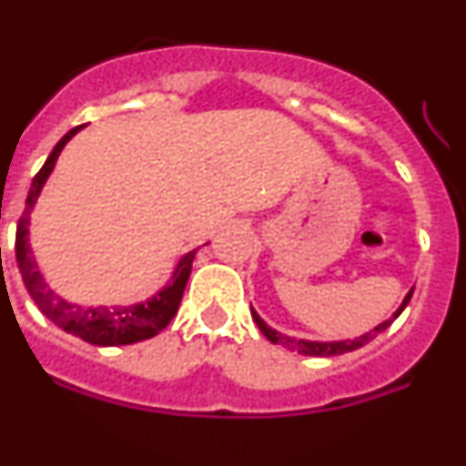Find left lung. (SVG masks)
Instances as JSON below:
<instances>
[{
  "instance_id": "obj_1",
  "label": "left lung",
  "mask_w": 466,
  "mask_h": 466,
  "mask_svg": "<svg viewBox=\"0 0 466 466\" xmlns=\"http://www.w3.org/2000/svg\"><path fill=\"white\" fill-rule=\"evenodd\" d=\"M412 293H414V287L410 289L408 296L403 298V302H400L399 309H396L394 314L390 316V319L382 320L380 325H376L373 329H369V332L360 334V337H355V339H339V341H309V339L289 337V334H282V332H278V329L270 328V325H266V320L261 319V316L257 314L252 307H250V311H252V319H255L257 328L261 329V334H264V337L268 339L270 343H279L282 348H287V350H293V353H298V355H309V358H332V355H343V353H350V350H358V348H362L364 343H369L371 339H376L378 334L385 332V329L390 328V325L394 323L396 319H399L400 311L408 307Z\"/></svg>"
}]
</instances>
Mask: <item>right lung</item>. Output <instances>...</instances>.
Returning <instances> with one entry per match:
<instances>
[{
	"instance_id": "obj_1",
	"label": "right lung",
	"mask_w": 466,
	"mask_h": 466,
	"mask_svg": "<svg viewBox=\"0 0 466 466\" xmlns=\"http://www.w3.org/2000/svg\"><path fill=\"white\" fill-rule=\"evenodd\" d=\"M81 127H84V125H81ZM81 127L70 129V132H67L66 137L54 146L52 155L47 157L43 168L38 170V175H35L34 182H31L29 196H26L25 214H22L20 223H17V232H15L17 268H20L26 291H29V296L34 298L38 309L43 311L54 325L66 329V332L75 334V337L84 339V341L93 343V346H127V343L146 341V339H152L155 334H159L161 329L173 320V316L177 314L179 302H182V296H184V289H187V282H188V275H191V264H193V257H196V250L187 252V255L177 261L170 279L155 293V296L147 298V300L143 302H137V305H113V307H106V305L81 307V305H75V302H67L66 298H61L56 291L49 289V284L45 282L43 273H40L38 264H35L34 252H31V243H29L31 209L35 207V200H38L45 182H47L49 175H52L61 150Z\"/></svg>"
}]
</instances>
